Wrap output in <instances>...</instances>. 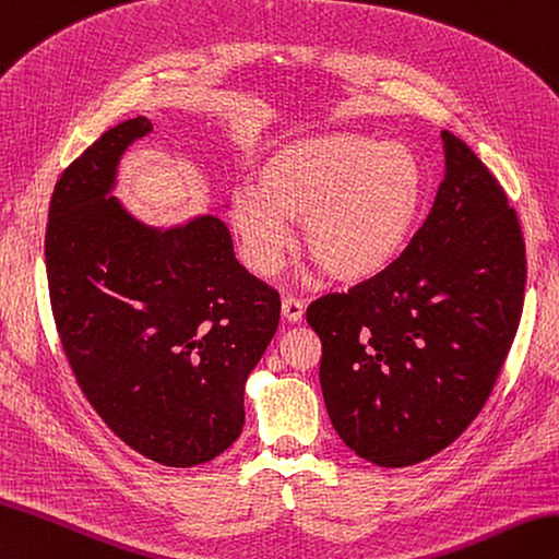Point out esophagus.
<instances>
[{"label":"esophagus","instance_id":"34e87169","mask_svg":"<svg viewBox=\"0 0 559 559\" xmlns=\"http://www.w3.org/2000/svg\"><path fill=\"white\" fill-rule=\"evenodd\" d=\"M281 314L288 323H300L305 317V305L300 300H295V297H285L281 305Z\"/></svg>","mask_w":559,"mask_h":559}]
</instances>
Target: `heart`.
I'll use <instances>...</instances> for the list:
<instances>
[{"label": "heart", "mask_w": 559, "mask_h": 559, "mask_svg": "<svg viewBox=\"0 0 559 559\" xmlns=\"http://www.w3.org/2000/svg\"><path fill=\"white\" fill-rule=\"evenodd\" d=\"M257 186L233 190L228 218L257 276L278 269L300 221V248L341 283L383 274L407 248L424 212L428 176L402 142L365 133L290 140L257 166Z\"/></svg>", "instance_id": "b5f03b06"}]
</instances>
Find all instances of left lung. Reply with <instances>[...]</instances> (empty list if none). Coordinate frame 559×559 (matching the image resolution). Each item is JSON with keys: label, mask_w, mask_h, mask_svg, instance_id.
<instances>
[{"label": "left lung", "mask_w": 559, "mask_h": 559, "mask_svg": "<svg viewBox=\"0 0 559 559\" xmlns=\"http://www.w3.org/2000/svg\"><path fill=\"white\" fill-rule=\"evenodd\" d=\"M440 138L445 176L409 248L307 309L335 433L379 466L424 462L474 421L524 307L516 214L484 162L452 133Z\"/></svg>", "instance_id": "left-lung-1"}]
</instances>
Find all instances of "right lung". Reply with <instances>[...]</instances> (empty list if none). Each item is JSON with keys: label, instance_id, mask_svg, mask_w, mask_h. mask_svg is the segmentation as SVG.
I'll use <instances>...</instances> for the list:
<instances>
[{"label": "right lung", "instance_id": "1", "mask_svg": "<svg viewBox=\"0 0 559 559\" xmlns=\"http://www.w3.org/2000/svg\"><path fill=\"white\" fill-rule=\"evenodd\" d=\"M152 131L145 116L114 126L61 174L45 238L49 297L104 424L152 462L198 466L240 436L245 383L281 300L238 262L218 216L152 226L116 198L126 150Z\"/></svg>", "mask_w": 559, "mask_h": 559}]
</instances>
